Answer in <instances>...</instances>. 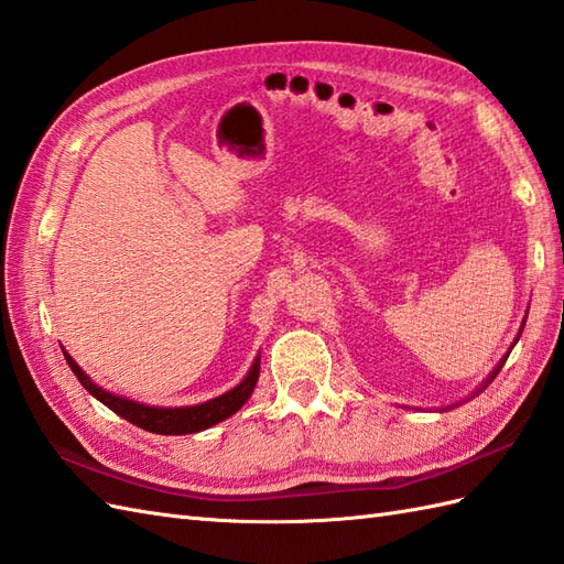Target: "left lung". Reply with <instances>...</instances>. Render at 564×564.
Segmentation results:
<instances>
[{"label":"left lung","instance_id":"8db88e82","mask_svg":"<svg viewBox=\"0 0 564 564\" xmlns=\"http://www.w3.org/2000/svg\"><path fill=\"white\" fill-rule=\"evenodd\" d=\"M527 315H529V311H527ZM527 315H524V321H521V325H519V333H517V337H514V341H512V347H510V349H507V354H505V356H502V359H500V361H498V366H496V368H492V370H490V376H488V378H486V380H484V382H480V386H478V388H476V390H474V394H471V397H476V394H478V392H484V390H486V388H488V386H490V382H492V378H496V376H498V373H500V368H502V366H505V361H507V356H510V351H512V349H514V345H517V341H519V337H521V333H524V325H527ZM466 400H469V397H466ZM462 402H464V400H462ZM455 406H459V404H449V406H443V409H441V411H447V409H455Z\"/></svg>","mask_w":564,"mask_h":564}]
</instances>
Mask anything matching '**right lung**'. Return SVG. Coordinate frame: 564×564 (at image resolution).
Returning <instances> with one entry per match:
<instances>
[{
    "instance_id": "right-lung-1",
    "label": "right lung",
    "mask_w": 564,
    "mask_h": 564,
    "mask_svg": "<svg viewBox=\"0 0 564 564\" xmlns=\"http://www.w3.org/2000/svg\"><path fill=\"white\" fill-rule=\"evenodd\" d=\"M62 351L68 368L74 370V376L78 378L80 386H84L95 400L102 402L107 409H112L117 416L127 419L129 423L139 425V429L158 433V435H186V433H200L205 429H213L215 423L237 414V411L249 402V397L253 394L258 376H260V354H258L249 368V373L241 378L239 386L227 390L225 394L213 397L208 402L191 404V406H155V404L129 400V397H121L100 388L98 382H93L86 370L72 359V354H68L64 347Z\"/></svg>"
}]
</instances>
